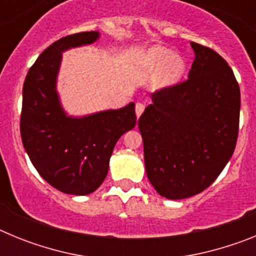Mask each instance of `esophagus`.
<instances>
[{"instance_id": "1", "label": "esophagus", "mask_w": 256, "mask_h": 256, "mask_svg": "<svg viewBox=\"0 0 256 256\" xmlns=\"http://www.w3.org/2000/svg\"><path fill=\"white\" fill-rule=\"evenodd\" d=\"M144 105L142 102H137L136 104V115H137V118H140L142 115V112H144Z\"/></svg>"}]
</instances>
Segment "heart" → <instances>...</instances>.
Instances as JSON below:
<instances>
[{"instance_id":"heart-1","label":"heart","mask_w":256,"mask_h":256,"mask_svg":"<svg viewBox=\"0 0 256 256\" xmlns=\"http://www.w3.org/2000/svg\"><path fill=\"white\" fill-rule=\"evenodd\" d=\"M142 62L150 73H158L162 70L159 83L165 87L176 84L186 70L184 58L164 47H152L148 50L142 56Z\"/></svg>"}]
</instances>
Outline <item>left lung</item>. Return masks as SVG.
<instances>
[{"mask_svg":"<svg viewBox=\"0 0 256 256\" xmlns=\"http://www.w3.org/2000/svg\"><path fill=\"white\" fill-rule=\"evenodd\" d=\"M191 47L188 79L154 92L138 119L148 180L169 200L208 188L230 162L238 134L241 96L234 72L214 50Z\"/></svg>","mask_w":256,"mask_h":256,"instance_id":"8db88e82","label":"left lung"}]
</instances>
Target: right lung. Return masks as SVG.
Wrapping results in <instances>:
<instances>
[{
    "mask_svg": "<svg viewBox=\"0 0 256 256\" xmlns=\"http://www.w3.org/2000/svg\"><path fill=\"white\" fill-rule=\"evenodd\" d=\"M98 38V32H82L54 42L29 69L22 87L24 148L40 177L69 195H88L101 186L115 144L136 126L134 102L84 116H70L61 106L56 83L62 52Z\"/></svg>",
    "mask_w": 256,
    "mask_h": 256,
    "instance_id": "add662e5",
    "label": "right lung"
}]
</instances>
